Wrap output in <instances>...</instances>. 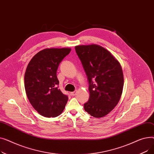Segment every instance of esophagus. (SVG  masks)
Masks as SVG:
<instances>
[{"instance_id": "1", "label": "esophagus", "mask_w": 154, "mask_h": 154, "mask_svg": "<svg viewBox=\"0 0 154 154\" xmlns=\"http://www.w3.org/2000/svg\"><path fill=\"white\" fill-rule=\"evenodd\" d=\"M76 94H77V91H74V92H70V95H72V96L75 95Z\"/></svg>"}]
</instances>
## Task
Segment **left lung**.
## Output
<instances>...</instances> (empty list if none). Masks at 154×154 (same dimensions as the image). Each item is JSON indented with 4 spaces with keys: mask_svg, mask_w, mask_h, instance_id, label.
<instances>
[{
    "mask_svg": "<svg viewBox=\"0 0 154 154\" xmlns=\"http://www.w3.org/2000/svg\"><path fill=\"white\" fill-rule=\"evenodd\" d=\"M75 49L88 82L90 97L84 104V109L94 117H102L120 100L124 87L122 67L110 52L100 45H77Z\"/></svg>",
    "mask_w": 154,
    "mask_h": 154,
    "instance_id": "8db88e82",
    "label": "left lung"
}]
</instances>
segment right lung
Segmentation results:
<instances>
[{"instance_id":"obj_1","label":"right lung","mask_w":154,"mask_h":154,"mask_svg":"<svg viewBox=\"0 0 154 154\" xmlns=\"http://www.w3.org/2000/svg\"><path fill=\"white\" fill-rule=\"evenodd\" d=\"M70 51L69 48H45L28 64L24 76L26 92L32 106L44 117H57L66 107L69 98L59 88L57 70Z\"/></svg>"}]
</instances>
